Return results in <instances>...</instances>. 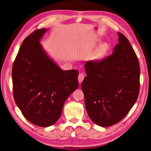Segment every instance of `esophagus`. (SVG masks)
Segmentation results:
<instances>
[{"label":"esophagus","instance_id":"obj_1","mask_svg":"<svg viewBox=\"0 0 151 151\" xmlns=\"http://www.w3.org/2000/svg\"><path fill=\"white\" fill-rule=\"evenodd\" d=\"M84 78H85V75H84V74L83 73H79L78 76V79L79 83H81L82 82H83Z\"/></svg>","mask_w":151,"mask_h":151}]
</instances>
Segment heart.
Instances as JSON below:
<instances>
[{
	"instance_id": "obj_1",
	"label": "heart",
	"mask_w": 151,
	"mask_h": 151,
	"mask_svg": "<svg viewBox=\"0 0 151 151\" xmlns=\"http://www.w3.org/2000/svg\"><path fill=\"white\" fill-rule=\"evenodd\" d=\"M109 47V45L106 44V43H104V44H102L99 46L98 49L96 50V58L97 59H101V58H103L106 52H108Z\"/></svg>"
}]
</instances>
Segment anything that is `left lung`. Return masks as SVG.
Masks as SVG:
<instances>
[{
    "label": "left lung",
    "instance_id": "left-lung-1",
    "mask_svg": "<svg viewBox=\"0 0 151 151\" xmlns=\"http://www.w3.org/2000/svg\"><path fill=\"white\" fill-rule=\"evenodd\" d=\"M113 53L85 63L81 88L88 116L101 127L118 123L129 113L140 90L139 60L129 40L118 32Z\"/></svg>",
    "mask_w": 151,
    "mask_h": 151
}]
</instances>
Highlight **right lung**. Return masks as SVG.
<instances>
[{
	"mask_svg": "<svg viewBox=\"0 0 151 151\" xmlns=\"http://www.w3.org/2000/svg\"><path fill=\"white\" fill-rule=\"evenodd\" d=\"M46 31L37 29L24 40L12 69L15 103L25 119L41 127L58 121L78 86V71L63 70L43 50L39 40Z\"/></svg>",
	"mask_w": 151,
	"mask_h": 151,
	"instance_id": "1",
	"label": "right lung"
}]
</instances>
